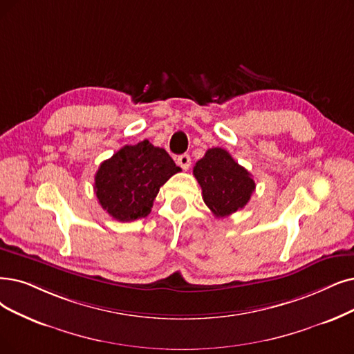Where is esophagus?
I'll list each match as a JSON object with an SVG mask.
<instances>
[{"label": "esophagus", "instance_id": "1", "mask_svg": "<svg viewBox=\"0 0 354 354\" xmlns=\"http://www.w3.org/2000/svg\"><path fill=\"white\" fill-rule=\"evenodd\" d=\"M177 164H178L183 169H189V168H190V164H192L190 155H187V153L180 155V157L177 158Z\"/></svg>", "mask_w": 354, "mask_h": 354}]
</instances>
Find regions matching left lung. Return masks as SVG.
I'll return each instance as SVG.
<instances>
[{
    "mask_svg": "<svg viewBox=\"0 0 354 354\" xmlns=\"http://www.w3.org/2000/svg\"><path fill=\"white\" fill-rule=\"evenodd\" d=\"M193 174L202 187L206 206L216 218L230 216L243 209L256 189L251 174L222 148L207 149L205 157L196 162Z\"/></svg>",
    "mask_w": 354,
    "mask_h": 354,
    "instance_id": "1",
    "label": "left lung"
}]
</instances>
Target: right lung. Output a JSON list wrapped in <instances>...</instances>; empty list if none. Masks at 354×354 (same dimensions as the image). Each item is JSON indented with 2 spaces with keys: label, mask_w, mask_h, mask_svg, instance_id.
Masks as SVG:
<instances>
[{
  "label": "right lung",
  "mask_w": 354,
  "mask_h": 354,
  "mask_svg": "<svg viewBox=\"0 0 354 354\" xmlns=\"http://www.w3.org/2000/svg\"><path fill=\"white\" fill-rule=\"evenodd\" d=\"M173 158L149 140L124 145L103 161L94 178L98 203L120 222L149 215L152 203L164 183L180 171Z\"/></svg>",
  "instance_id": "add662e5"
}]
</instances>
